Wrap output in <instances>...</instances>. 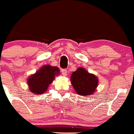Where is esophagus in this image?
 Listing matches in <instances>:
<instances>
[{
    "label": "esophagus",
    "instance_id": "obj_1",
    "mask_svg": "<svg viewBox=\"0 0 134 134\" xmlns=\"http://www.w3.org/2000/svg\"><path fill=\"white\" fill-rule=\"evenodd\" d=\"M61 72H62V75L64 76H66V75H67V74H68V72H67V70H66V69H62V70H61Z\"/></svg>",
    "mask_w": 134,
    "mask_h": 134
}]
</instances>
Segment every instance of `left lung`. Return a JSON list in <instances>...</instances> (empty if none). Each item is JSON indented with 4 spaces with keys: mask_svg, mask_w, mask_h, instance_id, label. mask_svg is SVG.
<instances>
[{
    "mask_svg": "<svg viewBox=\"0 0 134 134\" xmlns=\"http://www.w3.org/2000/svg\"><path fill=\"white\" fill-rule=\"evenodd\" d=\"M70 81L76 92L82 96H90L95 93L99 84V79L95 75L81 67L72 74Z\"/></svg>",
    "mask_w": 134,
    "mask_h": 134,
    "instance_id": "8db88e82",
    "label": "left lung"
}]
</instances>
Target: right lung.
<instances>
[{"instance_id": "1", "label": "right lung", "mask_w": 134, "mask_h": 134, "mask_svg": "<svg viewBox=\"0 0 134 134\" xmlns=\"http://www.w3.org/2000/svg\"><path fill=\"white\" fill-rule=\"evenodd\" d=\"M60 75L58 67L51 65H44L35 74L27 78V85L30 92L34 95L43 94L49 89V86L55 79V76Z\"/></svg>"}]
</instances>
